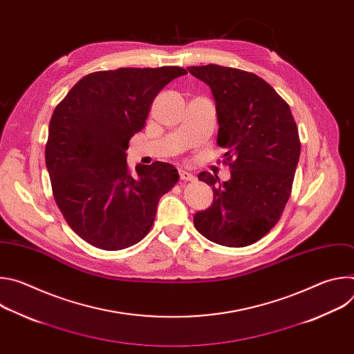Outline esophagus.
<instances>
[{"label":"esophagus","mask_w":354,"mask_h":354,"mask_svg":"<svg viewBox=\"0 0 354 354\" xmlns=\"http://www.w3.org/2000/svg\"><path fill=\"white\" fill-rule=\"evenodd\" d=\"M179 176H180L182 180H189V182L194 180V175L187 172V171H185V169H179Z\"/></svg>","instance_id":"obj_1"}]
</instances>
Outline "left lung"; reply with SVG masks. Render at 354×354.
I'll return each instance as SVG.
<instances>
[{
    "instance_id": "1",
    "label": "left lung",
    "mask_w": 354,
    "mask_h": 354,
    "mask_svg": "<svg viewBox=\"0 0 354 354\" xmlns=\"http://www.w3.org/2000/svg\"><path fill=\"white\" fill-rule=\"evenodd\" d=\"M187 70L212 89L217 144L231 161L227 182L198 174L214 197L193 223L212 242L242 248L265 236L286 207L299 160L298 129L286 100L257 74L217 64Z\"/></svg>"
}]
</instances>
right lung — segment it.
<instances>
[{
	"instance_id": "obj_1",
	"label": "right lung",
	"mask_w": 354,
	"mask_h": 354,
	"mask_svg": "<svg viewBox=\"0 0 354 354\" xmlns=\"http://www.w3.org/2000/svg\"><path fill=\"white\" fill-rule=\"evenodd\" d=\"M180 67L119 68L81 78L56 106L48 124L46 168L56 203L88 243L120 250L153 227L161 196L179 180L174 165L156 161L127 168L130 138Z\"/></svg>"
}]
</instances>
